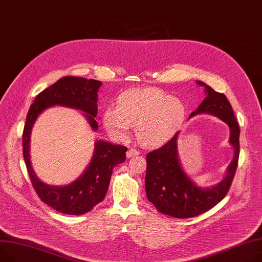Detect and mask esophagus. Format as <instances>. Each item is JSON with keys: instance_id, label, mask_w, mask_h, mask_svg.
Listing matches in <instances>:
<instances>
[{"instance_id": "esophagus-1", "label": "esophagus", "mask_w": 262, "mask_h": 262, "mask_svg": "<svg viewBox=\"0 0 262 262\" xmlns=\"http://www.w3.org/2000/svg\"><path fill=\"white\" fill-rule=\"evenodd\" d=\"M138 152L136 149H133V148H131V149H129L128 151H127V158H132V157H135V156H138Z\"/></svg>"}]
</instances>
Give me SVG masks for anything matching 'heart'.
I'll return each instance as SVG.
<instances>
[{"label": "heart", "mask_w": 262, "mask_h": 262, "mask_svg": "<svg viewBox=\"0 0 262 262\" xmlns=\"http://www.w3.org/2000/svg\"><path fill=\"white\" fill-rule=\"evenodd\" d=\"M186 109L183 102L158 89H133L125 92L117 106H107L103 125L111 135L127 138L136 126L138 142L146 147H158L179 131Z\"/></svg>", "instance_id": "obj_1"}]
</instances>
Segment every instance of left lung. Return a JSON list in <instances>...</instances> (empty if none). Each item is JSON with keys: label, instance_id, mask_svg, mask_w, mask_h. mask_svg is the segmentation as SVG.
I'll return each instance as SVG.
<instances>
[{"label": "left lung", "instance_id": "8db88e82", "mask_svg": "<svg viewBox=\"0 0 262 262\" xmlns=\"http://www.w3.org/2000/svg\"><path fill=\"white\" fill-rule=\"evenodd\" d=\"M196 82L205 88L206 97L189 117L209 113L226 122L230 129L229 142L235 153L225 179L208 189L198 187L182 169L177 150L179 132L161 148L148 153L145 179L147 198L160 212L179 219L199 216L221 201L232 185L240 153V128L226 96L202 81Z\"/></svg>", "mask_w": 262, "mask_h": 262}]
</instances>
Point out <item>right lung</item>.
Segmentation results:
<instances>
[{
	"mask_svg": "<svg viewBox=\"0 0 262 262\" xmlns=\"http://www.w3.org/2000/svg\"><path fill=\"white\" fill-rule=\"evenodd\" d=\"M101 82L95 79L66 76L42 91L30 105L23 130V158L27 172L42 202L62 213L83 214L93 209L105 196L113 169L126 160L125 146L112 145L104 141L95 143L93 159L84 173L70 185L58 187L46 185L35 174L29 161V138L34 122L46 107L60 104L85 112L92 129L97 130L94 117L97 115V92Z\"/></svg>",
	"mask_w": 262,
	"mask_h": 262,
	"instance_id": "right-lung-1",
	"label": "right lung"
}]
</instances>
